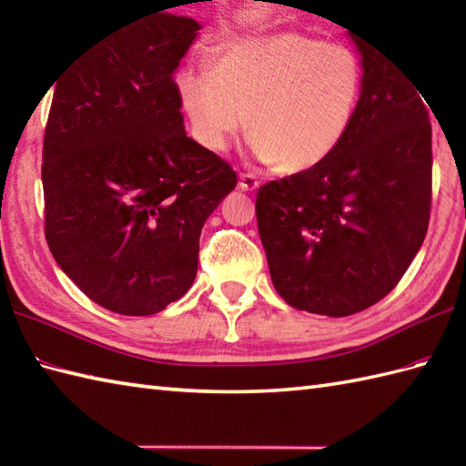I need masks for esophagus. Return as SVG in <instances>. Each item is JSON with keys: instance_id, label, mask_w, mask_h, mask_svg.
Here are the masks:
<instances>
[{"instance_id": "obj_1", "label": "esophagus", "mask_w": 466, "mask_h": 466, "mask_svg": "<svg viewBox=\"0 0 466 466\" xmlns=\"http://www.w3.org/2000/svg\"><path fill=\"white\" fill-rule=\"evenodd\" d=\"M238 186H240V190H244V192H254L256 187L260 186V182H258V177L252 176V174H240Z\"/></svg>"}]
</instances>
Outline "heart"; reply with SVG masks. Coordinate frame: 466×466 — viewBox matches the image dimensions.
Segmentation results:
<instances>
[{
    "label": "heart",
    "instance_id": "1",
    "mask_svg": "<svg viewBox=\"0 0 466 466\" xmlns=\"http://www.w3.org/2000/svg\"><path fill=\"white\" fill-rule=\"evenodd\" d=\"M177 92L196 140L210 152H226L248 114L256 160L302 174L329 160L349 134L362 94V62L344 44L266 34L224 49L212 74H182Z\"/></svg>",
    "mask_w": 466,
    "mask_h": 466
}]
</instances>
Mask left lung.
<instances>
[{
	"mask_svg": "<svg viewBox=\"0 0 466 466\" xmlns=\"http://www.w3.org/2000/svg\"><path fill=\"white\" fill-rule=\"evenodd\" d=\"M350 39L362 94L344 142L314 170L256 194L276 292L332 319L366 310L399 284L431 214V122L419 87L372 44Z\"/></svg>",
	"mask_w": 466,
	"mask_h": 466,
	"instance_id": "left-lung-1",
	"label": "left lung"
}]
</instances>
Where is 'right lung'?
Instances as JSON below:
<instances>
[{"label": "right lung", "instance_id": "right-lung-1", "mask_svg": "<svg viewBox=\"0 0 466 466\" xmlns=\"http://www.w3.org/2000/svg\"><path fill=\"white\" fill-rule=\"evenodd\" d=\"M200 29L186 15H152L56 82L46 240L77 289L117 314L150 316L190 290L202 226L238 182L184 130L174 74Z\"/></svg>", "mask_w": 466, "mask_h": 466}]
</instances>
